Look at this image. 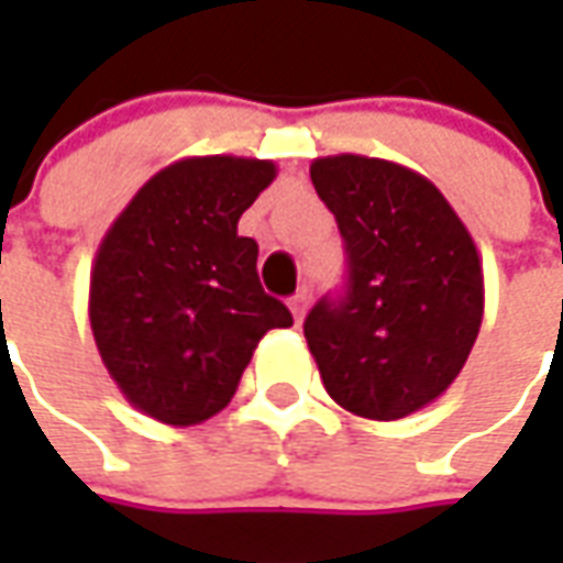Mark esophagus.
Returning <instances> with one entry per match:
<instances>
[{"mask_svg": "<svg viewBox=\"0 0 563 563\" xmlns=\"http://www.w3.org/2000/svg\"><path fill=\"white\" fill-rule=\"evenodd\" d=\"M288 307H291L294 319H297V322H303V316H307V307H310V294L297 291L291 300H288Z\"/></svg>", "mask_w": 563, "mask_h": 563, "instance_id": "esophagus-1", "label": "esophagus"}]
</instances>
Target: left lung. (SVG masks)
<instances>
[{"label": "left lung", "mask_w": 563, "mask_h": 563, "mask_svg": "<svg viewBox=\"0 0 563 563\" xmlns=\"http://www.w3.org/2000/svg\"><path fill=\"white\" fill-rule=\"evenodd\" d=\"M335 212L347 288L316 303L303 335L329 398L400 420L448 391L483 325V263L461 216L420 172L369 156L310 165Z\"/></svg>", "instance_id": "1"}]
</instances>
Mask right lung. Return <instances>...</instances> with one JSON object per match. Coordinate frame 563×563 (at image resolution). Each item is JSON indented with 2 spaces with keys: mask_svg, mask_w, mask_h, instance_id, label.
I'll list each match as a JSON object with an SVG mask.
<instances>
[{
  "mask_svg": "<svg viewBox=\"0 0 563 563\" xmlns=\"http://www.w3.org/2000/svg\"><path fill=\"white\" fill-rule=\"evenodd\" d=\"M272 181L269 159L187 156L156 172L106 231L90 272V329L109 376L146 417H216L260 338L294 322L260 285L256 241L238 234Z\"/></svg>",
  "mask_w": 563,
  "mask_h": 563,
  "instance_id": "1",
  "label": "right lung"
}]
</instances>
